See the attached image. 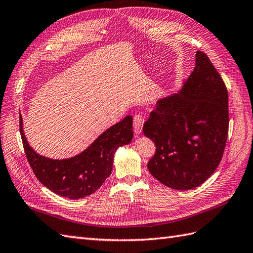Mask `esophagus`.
I'll return each mask as SVG.
<instances>
[{"mask_svg":"<svg viewBox=\"0 0 253 253\" xmlns=\"http://www.w3.org/2000/svg\"><path fill=\"white\" fill-rule=\"evenodd\" d=\"M143 123H144V119L142 115H134L133 116V131L134 133L140 134L141 131H142V127H143Z\"/></svg>","mask_w":253,"mask_h":253,"instance_id":"obj_1","label":"esophagus"}]
</instances>
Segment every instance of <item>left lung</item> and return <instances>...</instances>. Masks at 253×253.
<instances>
[{
  "label": "left lung",
  "instance_id": "obj_1",
  "mask_svg": "<svg viewBox=\"0 0 253 253\" xmlns=\"http://www.w3.org/2000/svg\"><path fill=\"white\" fill-rule=\"evenodd\" d=\"M195 69L181 89L156 102L143 133L156 152L148 163L155 179L173 190L203 184L222 160L228 133V96L209 58L196 52Z\"/></svg>",
  "mask_w": 253,
  "mask_h": 253
}]
</instances>
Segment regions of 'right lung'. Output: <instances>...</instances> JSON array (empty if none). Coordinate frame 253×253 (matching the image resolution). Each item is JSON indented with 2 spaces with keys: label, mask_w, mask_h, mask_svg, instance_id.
<instances>
[{
  "label": "right lung",
  "mask_w": 253,
  "mask_h": 253,
  "mask_svg": "<svg viewBox=\"0 0 253 253\" xmlns=\"http://www.w3.org/2000/svg\"><path fill=\"white\" fill-rule=\"evenodd\" d=\"M19 121L23 148L38 180L51 192L70 199L95 193L112 171L116 150L130 143L133 137L132 117L128 115L100 134L82 153L66 160H52L31 148L23 132L21 115Z\"/></svg>",
  "instance_id": "1"
}]
</instances>
